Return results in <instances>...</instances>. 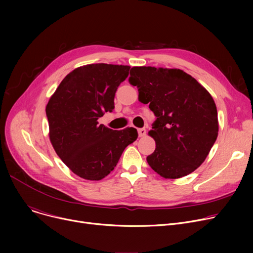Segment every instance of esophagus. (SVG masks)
<instances>
[{
  "label": "esophagus",
  "instance_id": "obj_1",
  "mask_svg": "<svg viewBox=\"0 0 253 253\" xmlns=\"http://www.w3.org/2000/svg\"><path fill=\"white\" fill-rule=\"evenodd\" d=\"M137 132H138L139 137H143L145 135V133H147V130H145L144 128H139V129H137Z\"/></svg>",
  "mask_w": 253,
  "mask_h": 253
}]
</instances>
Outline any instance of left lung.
Wrapping results in <instances>:
<instances>
[{
	"label": "left lung",
	"mask_w": 253,
	"mask_h": 253,
	"mask_svg": "<svg viewBox=\"0 0 253 253\" xmlns=\"http://www.w3.org/2000/svg\"><path fill=\"white\" fill-rule=\"evenodd\" d=\"M129 82L138 98L150 103L156 121L149 134L156 141L147 157L154 171L179 178L200 166L217 138V111L209 92L192 76L177 69L134 66Z\"/></svg>",
	"instance_id": "left-lung-1"
}]
</instances>
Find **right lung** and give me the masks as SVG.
Instances as JSON below:
<instances>
[{"label": "right lung", "mask_w": 253, "mask_h": 253, "mask_svg": "<svg viewBox=\"0 0 253 253\" xmlns=\"http://www.w3.org/2000/svg\"><path fill=\"white\" fill-rule=\"evenodd\" d=\"M130 66L87 64L66 76L46 106L49 137L56 154L75 174L99 180L111 173L125 148L136 140L133 127L113 130L98 124L115 109L118 87Z\"/></svg>", "instance_id": "1"}]
</instances>
